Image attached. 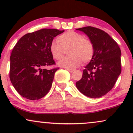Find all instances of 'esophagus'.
Instances as JSON below:
<instances>
[{
  "mask_svg": "<svg viewBox=\"0 0 133 133\" xmlns=\"http://www.w3.org/2000/svg\"><path fill=\"white\" fill-rule=\"evenodd\" d=\"M67 70H68V71H69L70 72H72L75 71V69H67Z\"/></svg>",
  "mask_w": 133,
  "mask_h": 133,
  "instance_id": "obj_1",
  "label": "esophagus"
}]
</instances>
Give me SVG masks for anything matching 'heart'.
<instances>
[{"label":"heart","mask_w":133,"mask_h":133,"mask_svg":"<svg viewBox=\"0 0 133 133\" xmlns=\"http://www.w3.org/2000/svg\"><path fill=\"white\" fill-rule=\"evenodd\" d=\"M59 42L53 41L50 45V52L54 59L59 61L64 57L65 50H68L69 56L58 63L59 66L68 69L79 67L82 61L84 63L89 62L94 54L92 42L81 34L68 31L58 37Z\"/></svg>","instance_id":"b5f03b06"}]
</instances>
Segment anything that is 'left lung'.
<instances>
[{"label":"left lung","mask_w":133,"mask_h":133,"mask_svg":"<svg viewBox=\"0 0 133 133\" xmlns=\"http://www.w3.org/2000/svg\"><path fill=\"white\" fill-rule=\"evenodd\" d=\"M88 36L94 45V54L85 67L77 89L91 98H99L111 91L121 72V52L116 41L99 29L84 27L76 29Z\"/></svg>","instance_id":"1"}]
</instances>
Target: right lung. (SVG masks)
Here are the masks:
<instances>
[{"label": "right lung", "mask_w": 133, "mask_h": 133, "mask_svg": "<svg viewBox=\"0 0 133 133\" xmlns=\"http://www.w3.org/2000/svg\"><path fill=\"white\" fill-rule=\"evenodd\" d=\"M64 32L43 29L24 35L17 42L10 57L9 74L13 86L22 97L40 99L49 91L59 68H42L55 64L50 45L55 37Z\"/></svg>", "instance_id": "add662e5"}]
</instances>
